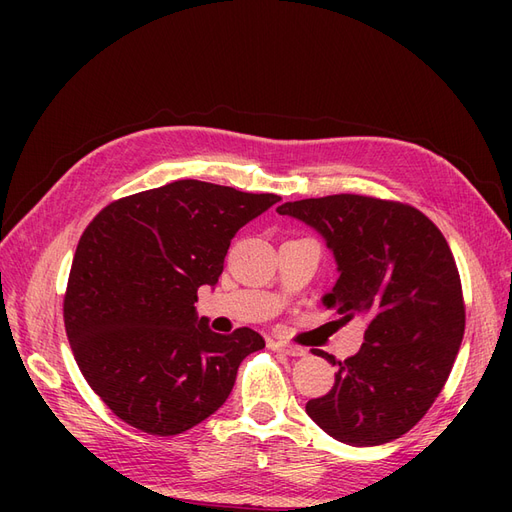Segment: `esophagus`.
Returning a JSON list of instances; mask_svg holds the SVG:
<instances>
[{"label":"esophagus","instance_id":"obj_1","mask_svg":"<svg viewBox=\"0 0 512 512\" xmlns=\"http://www.w3.org/2000/svg\"><path fill=\"white\" fill-rule=\"evenodd\" d=\"M269 348L275 352H284L288 356H305L307 350L299 348V346H290V344H282V342H269Z\"/></svg>","mask_w":512,"mask_h":512}]
</instances>
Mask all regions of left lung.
I'll use <instances>...</instances> for the list:
<instances>
[{
  "mask_svg": "<svg viewBox=\"0 0 512 512\" xmlns=\"http://www.w3.org/2000/svg\"><path fill=\"white\" fill-rule=\"evenodd\" d=\"M327 241L337 282L322 297L346 324L365 320L363 346L337 365L333 389L305 412L331 438L378 446L410 431L451 374L466 307L451 247L410 205L359 194L305 198L277 207ZM314 352V354H316Z\"/></svg>",
  "mask_w": 512,
  "mask_h": 512,
  "instance_id": "1",
  "label": "left lung"
}]
</instances>
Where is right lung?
<instances>
[{
    "mask_svg": "<svg viewBox=\"0 0 512 512\" xmlns=\"http://www.w3.org/2000/svg\"><path fill=\"white\" fill-rule=\"evenodd\" d=\"M196 179L104 207L76 247L64 322L74 359L121 421L177 436L224 406L252 329L220 335L198 318L200 286H215L230 239L275 203Z\"/></svg>",
    "mask_w": 512,
    "mask_h": 512,
    "instance_id": "obj_1",
    "label": "right lung"
}]
</instances>
